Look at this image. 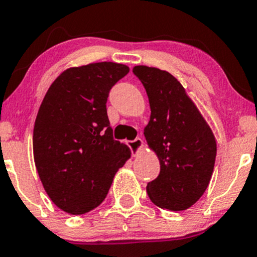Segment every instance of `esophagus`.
Listing matches in <instances>:
<instances>
[{
    "mask_svg": "<svg viewBox=\"0 0 257 257\" xmlns=\"http://www.w3.org/2000/svg\"><path fill=\"white\" fill-rule=\"evenodd\" d=\"M127 145H128V147L131 148L132 155L136 156L137 153L142 150V147H144V141H142L141 139H136V140H134V141H128Z\"/></svg>",
    "mask_w": 257,
    "mask_h": 257,
    "instance_id": "obj_1",
    "label": "esophagus"
}]
</instances>
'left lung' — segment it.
Returning <instances> with one entry per match:
<instances>
[{"label": "left lung", "instance_id": "obj_1", "mask_svg": "<svg viewBox=\"0 0 257 257\" xmlns=\"http://www.w3.org/2000/svg\"><path fill=\"white\" fill-rule=\"evenodd\" d=\"M134 74L146 89L151 116L144 130L161 171L147 184L157 207L186 210L204 194L216 157L213 131L186 89L168 71L136 65Z\"/></svg>", "mask_w": 257, "mask_h": 257}]
</instances>
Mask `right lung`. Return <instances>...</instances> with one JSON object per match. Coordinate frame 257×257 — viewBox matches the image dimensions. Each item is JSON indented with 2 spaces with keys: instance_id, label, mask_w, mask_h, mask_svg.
I'll return each mask as SVG.
<instances>
[{
  "instance_id": "add662e5",
  "label": "right lung",
  "mask_w": 257,
  "mask_h": 257,
  "mask_svg": "<svg viewBox=\"0 0 257 257\" xmlns=\"http://www.w3.org/2000/svg\"><path fill=\"white\" fill-rule=\"evenodd\" d=\"M130 71L112 62L64 70L49 86L33 130L36 168L47 194L73 215L106 198L118 168L131 157L115 141L107 117L110 89Z\"/></svg>"
}]
</instances>
